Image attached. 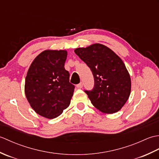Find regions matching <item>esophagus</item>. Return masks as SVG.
<instances>
[{
    "instance_id": "34e87169",
    "label": "esophagus",
    "mask_w": 159,
    "mask_h": 159,
    "mask_svg": "<svg viewBox=\"0 0 159 159\" xmlns=\"http://www.w3.org/2000/svg\"><path fill=\"white\" fill-rule=\"evenodd\" d=\"M76 87L78 89H81L83 87V83H80L79 84H78V85H76Z\"/></svg>"
}]
</instances>
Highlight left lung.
Wrapping results in <instances>:
<instances>
[{"label": "left lung", "mask_w": 159, "mask_h": 159, "mask_svg": "<svg viewBox=\"0 0 159 159\" xmlns=\"http://www.w3.org/2000/svg\"><path fill=\"white\" fill-rule=\"evenodd\" d=\"M93 74L94 86L85 90L93 105L103 113L120 111L129 98L131 80L125 64L112 50L95 43L74 50Z\"/></svg>", "instance_id": "left-lung-1"}]
</instances>
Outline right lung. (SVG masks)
Masks as SVG:
<instances>
[{
	"instance_id": "add662e5",
	"label": "right lung",
	"mask_w": 159,
	"mask_h": 159,
	"mask_svg": "<svg viewBox=\"0 0 159 159\" xmlns=\"http://www.w3.org/2000/svg\"><path fill=\"white\" fill-rule=\"evenodd\" d=\"M66 50H47L33 60L25 79V95L35 112L48 119L59 116L70 104L74 85L64 67Z\"/></svg>"
}]
</instances>
